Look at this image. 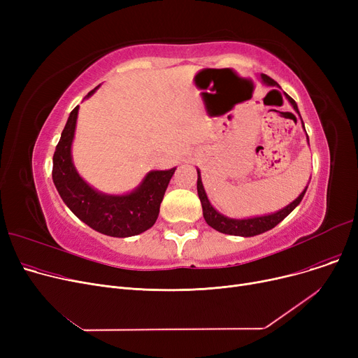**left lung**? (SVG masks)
I'll return each mask as SVG.
<instances>
[{"mask_svg":"<svg viewBox=\"0 0 358 358\" xmlns=\"http://www.w3.org/2000/svg\"><path fill=\"white\" fill-rule=\"evenodd\" d=\"M259 80L261 83L267 85V87H278V84L271 80L270 77H267L266 73H261L259 75ZM286 99L289 100V103L292 104V107L294 108V111L300 116L299 108L296 101L289 96V94L285 92ZM302 120V117H300ZM302 127L305 129L303 120H302ZM306 131V130H305ZM306 141L309 143V136L306 134ZM308 190V185L305 187V190L299 194L297 199H294L290 204H287L286 208L280 209L274 213H268V215H262V216H252V217H242V219H235V217H228L222 215L220 212H217L213 204L210 203L208 194H206V190L203 187L201 182V174H200V169L197 168V193H199V199L201 201V208H203V217L206 220V223L212 227L213 229L222 232V234H227V235H235V236H243V238H248V236H255L259 234H264L270 229H273L275 224H278L281 220H283L286 216H289L297 206L299 203L302 201L305 193Z\"/></svg>","mask_w":358,"mask_h":358,"instance_id":"left-lung-1","label":"left lung"}]
</instances>
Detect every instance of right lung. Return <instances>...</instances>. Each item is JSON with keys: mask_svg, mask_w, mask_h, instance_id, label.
Listing matches in <instances>:
<instances>
[{"mask_svg": "<svg viewBox=\"0 0 358 358\" xmlns=\"http://www.w3.org/2000/svg\"><path fill=\"white\" fill-rule=\"evenodd\" d=\"M99 88L100 85L91 90L85 99H90ZM78 110L80 106L71 111L53 154L52 178L64 203L90 228L107 236H135L152 228L177 166L165 171H149L135 190L124 194H107L94 189L78 174L72 161V142Z\"/></svg>", "mask_w": 358, "mask_h": 358, "instance_id": "1", "label": "right lung"}]
</instances>
